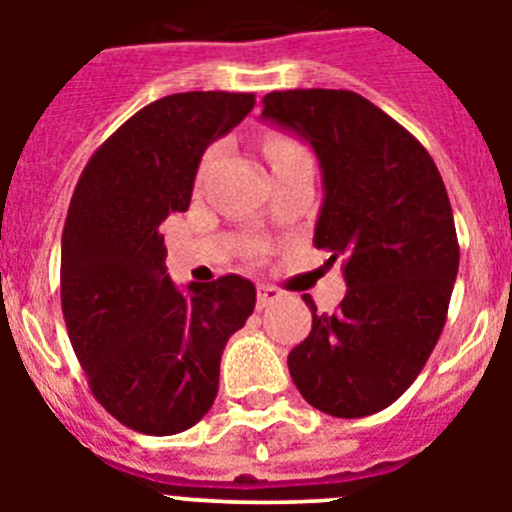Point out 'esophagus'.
Masks as SVG:
<instances>
[{
    "label": "esophagus",
    "mask_w": 512,
    "mask_h": 512,
    "mask_svg": "<svg viewBox=\"0 0 512 512\" xmlns=\"http://www.w3.org/2000/svg\"><path fill=\"white\" fill-rule=\"evenodd\" d=\"M279 297H282V292H279V289L269 287V284H259V297H256V307H259V310H264V307L274 305Z\"/></svg>",
    "instance_id": "1"
}]
</instances>
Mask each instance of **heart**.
<instances>
[{"instance_id":"1","label":"heart","mask_w":512,"mask_h":512,"mask_svg":"<svg viewBox=\"0 0 512 512\" xmlns=\"http://www.w3.org/2000/svg\"><path fill=\"white\" fill-rule=\"evenodd\" d=\"M300 151H302L300 143H295V140H289V138H282V135L266 140V156H269L271 164H279V161H284V158H289V156H295V153H300Z\"/></svg>"}]
</instances>
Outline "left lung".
I'll return each instance as SVG.
<instances>
[{"instance_id": "1", "label": "left lung", "mask_w": 512, "mask_h": 512, "mask_svg": "<svg viewBox=\"0 0 512 512\" xmlns=\"http://www.w3.org/2000/svg\"><path fill=\"white\" fill-rule=\"evenodd\" d=\"M264 120L295 130L323 171L315 248L343 259L348 289L289 351L312 408L364 418L408 390L441 336L459 271L454 212L431 153L377 104L348 89L264 97Z\"/></svg>"}]
</instances>
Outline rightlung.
<instances>
[{"label":"right lung","instance_id":"1","mask_svg":"<svg viewBox=\"0 0 512 512\" xmlns=\"http://www.w3.org/2000/svg\"><path fill=\"white\" fill-rule=\"evenodd\" d=\"M253 94L184 92L135 112L94 151L61 238V307L89 390L112 418L174 436L205 418L220 356L256 305L248 279L176 289L158 225L187 212L212 140L253 110Z\"/></svg>","mask_w":512,"mask_h":512}]
</instances>
